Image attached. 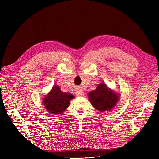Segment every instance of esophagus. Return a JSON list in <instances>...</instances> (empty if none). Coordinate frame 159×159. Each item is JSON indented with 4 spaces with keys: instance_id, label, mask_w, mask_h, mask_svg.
Segmentation results:
<instances>
[{
    "instance_id": "34e87169",
    "label": "esophagus",
    "mask_w": 159,
    "mask_h": 159,
    "mask_svg": "<svg viewBox=\"0 0 159 159\" xmlns=\"http://www.w3.org/2000/svg\"><path fill=\"white\" fill-rule=\"evenodd\" d=\"M76 94L78 96H83L84 95V92H83V91L81 89H77L76 91Z\"/></svg>"
}]
</instances>
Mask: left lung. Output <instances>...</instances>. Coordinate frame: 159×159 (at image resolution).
Segmentation results:
<instances>
[{
	"instance_id": "8db88e82",
	"label": "left lung",
	"mask_w": 159,
	"mask_h": 159,
	"mask_svg": "<svg viewBox=\"0 0 159 159\" xmlns=\"http://www.w3.org/2000/svg\"><path fill=\"white\" fill-rule=\"evenodd\" d=\"M88 97L95 109L102 112L111 110L119 100V94L107 88L104 83L99 84L94 91L88 93Z\"/></svg>"
}]
</instances>
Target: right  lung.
<instances>
[{
  "label": "right lung",
  "instance_id": "obj_1",
  "mask_svg": "<svg viewBox=\"0 0 159 159\" xmlns=\"http://www.w3.org/2000/svg\"><path fill=\"white\" fill-rule=\"evenodd\" d=\"M74 96L68 92H62L58 86H54L51 91L43 100L46 110L53 115L62 114L69 106Z\"/></svg>",
  "mask_w": 159,
  "mask_h": 159
}]
</instances>
